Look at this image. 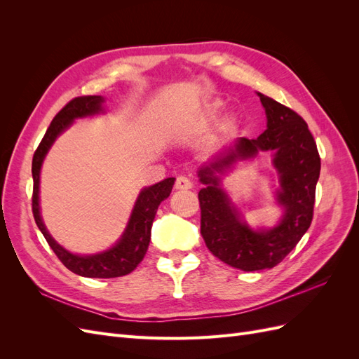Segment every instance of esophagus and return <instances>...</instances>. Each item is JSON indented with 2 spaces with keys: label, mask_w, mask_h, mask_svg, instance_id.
I'll use <instances>...</instances> for the list:
<instances>
[{
  "label": "esophagus",
  "mask_w": 359,
  "mask_h": 359,
  "mask_svg": "<svg viewBox=\"0 0 359 359\" xmlns=\"http://www.w3.org/2000/svg\"><path fill=\"white\" fill-rule=\"evenodd\" d=\"M193 187V182L187 177H178L175 181V189L177 190H190Z\"/></svg>",
  "instance_id": "34e87169"
}]
</instances>
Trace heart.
<instances>
[{
  "label": "heart",
  "mask_w": 359,
  "mask_h": 359,
  "mask_svg": "<svg viewBox=\"0 0 359 359\" xmlns=\"http://www.w3.org/2000/svg\"><path fill=\"white\" fill-rule=\"evenodd\" d=\"M222 107H223V102L220 99H215L210 103H206L202 109L190 119V121H187L182 126L181 135L184 137H193L202 133L203 130L220 115Z\"/></svg>",
  "instance_id": "heart-1"
}]
</instances>
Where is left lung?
<instances>
[{
    "instance_id": "obj_1",
    "label": "left lung",
    "mask_w": 359,
    "mask_h": 359,
    "mask_svg": "<svg viewBox=\"0 0 359 359\" xmlns=\"http://www.w3.org/2000/svg\"><path fill=\"white\" fill-rule=\"evenodd\" d=\"M266 114V130L256 139L240 137L203 165L198 175L201 233L210 252L222 262L243 271L274 268L295 245L313 220L320 157L307 123L289 107L257 93ZM260 150L273 151L279 187L276 201L284 208L271 230L250 228L221 187V175L236 161L254 158Z\"/></svg>"
}]
</instances>
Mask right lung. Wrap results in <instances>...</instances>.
I'll return each instance as SVG.
<instances>
[{
    "mask_svg": "<svg viewBox=\"0 0 359 359\" xmlns=\"http://www.w3.org/2000/svg\"><path fill=\"white\" fill-rule=\"evenodd\" d=\"M103 103L104 99L102 95L76 97V99L70 100L52 119L49 128L46 130L45 136H43L39 148L36 149L34 157H32V180H34V187H32V214H34V220L39 229L43 236L46 238L48 244L53 250V253L58 256L64 266L69 268L74 274L90 278H114L127 276L142 262L149 245L151 226H153L158 205L169 198L173 182H175V178H166L140 191L124 233L115 243V245L104 250L102 253L85 256L74 255L53 240L40 215L39 187L43 160H45L48 151L55 142L57 137L62 132H66L74 119L104 114Z\"/></svg>",
    "mask_w": 359,
    "mask_h": 359,
    "instance_id": "obj_1",
    "label": "right lung"
}]
</instances>
